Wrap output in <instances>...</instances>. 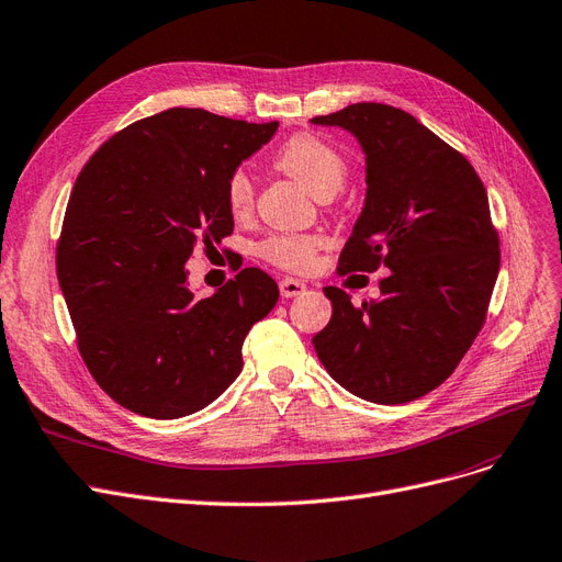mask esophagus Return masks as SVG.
<instances>
[{
    "mask_svg": "<svg viewBox=\"0 0 562 562\" xmlns=\"http://www.w3.org/2000/svg\"><path fill=\"white\" fill-rule=\"evenodd\" d=\"M305 292V284L301 280H294V278H282L280 280V294L284 299H294V296H301Z\"/></svg>",
    "mask_w": 562,
    "mask_h": 562,
    "instance_id": "esophagus-1",
    "label": "esophagus"
}]
</instances>
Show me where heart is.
Wrapping results in <instances>:
<instances>
[{
	"instance_id": "b5f03b06",
	"label": "heart",
	"mask_w": 562,
	"mask_h": 562,
	"mask_svg": "<svg viewBox=\"0 0 562 562\" xmlns=\"http://www.w3.org/2000/svg\"><path fill=\"white\" fill-rule=\"evenodd\" d=\"M278 168L284 170L289 177L315 198L331 193L336 195L342 184H346L348 166L342 156L324 139L301 133L282 144L278 151ZM251 201H255V189H251V179L245 170L231 172L226 182V205L233 216H243L249 212ZM319 249V240L313 235H292V233H278L266 238L257 251L268 263L286 268V270H305L313 263Z\"/></svg>"
}]
</instances>
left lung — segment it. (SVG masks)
<instances>
[{"label": "left lung", "instance_id": "8db88e82", "mask_svg": "<svg viewBox=\"0 0 562 562\" xmlns=\"http://www.w3.org/2000/svg\"><path fill=\"white\" fill-rule=\"evenodd\" d=\"M313 123L352 133L367 156V201L338 273L390 270L380 301L359 307L324 286L334 313L315 352L361 400H420L472 348L493 296L499 238L485 187L460 151L396 106L357 102Z\"/></svg>", "mask_w": 562, "mask_h": 562}]
</instances>
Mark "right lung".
Wrapping results in <instances>:
<instances>
[{
    "label": "right lung",
    "instance_id": "right-lung-1",
    "mask_svg": "<svg viewBox=\"0 0 562 562\" xmlns=\"http://www.w3.org/2000/svg\"><path fill=\"white\" fill-rule=\"evenodd\" d=\"M278 125L175 106L106 139L79 172L58 282L90 375L123 408L184 418L238 378L245 336L276 307L278 284L243 268L195 299L187 261L233 233L228 177Z\"/></svg>",
    "mask_w": 562,
    "mask_h": 562
}]
</instances>
